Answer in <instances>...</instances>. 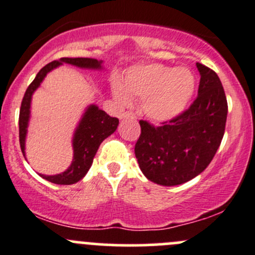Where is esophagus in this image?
<instances>
[{
    "instance_id": "esophagus-1",
    "label": "esophagus",
    "mask_w": 255,
    "mask_h": 255,
    "mask_svg": "<svg viewBox=\"0 0 255 255\" xmlns=\"http://www.w3.org/2000/svg\"><path fill=\"white\" fill-rule=\"evenodd\" d=\"M122 118L123 120H135V115L134 112H130V111H128V112H125L122 115Z\"/></svg>"
}]
</instances>
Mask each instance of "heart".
Masks as SVG:
<instances>
[{
	"label": "heart",
	"instance_id": "b5f03b06",
	"mask_svg": "<svg viewBox=\"0 0 255 255\" xmlns=\"http://www.w3.org/2000/svg\"><path fill=\"white\" fill-rule=\"evenodd\" d=\"M125 92L115 88L122 105L130 103V96L144 100V111L150 120L167 122L185 111L196 91V77L188 68H172L160 63L135 66L126 77Z\"/></svg>",
	"mask_w": 255,
	"mask_h": 255
}]
</instances>
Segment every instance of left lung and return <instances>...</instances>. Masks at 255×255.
<instances>
[{"label": "left lung", "mask_w": 255, "mask_h": 255, "mask_svg": "<svg viewBox=\"0 0 255 255\" xmlns=\"http://www.w3.org/2000/svg\"><path fill=\"white\" fill-rule=\"evenodd\" d=\"M201 81L198 96L178 117L160 126L139 121L134 145L143 174L160 185H178L193 179L209 165L226 130V93L218 75L197 63Z\"/></svg>", "instance_id": "left-lung-1"}]
</instances>
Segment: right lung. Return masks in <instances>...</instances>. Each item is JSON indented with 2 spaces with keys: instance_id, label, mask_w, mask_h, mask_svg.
Here are the masks:
<instances>
[{
  "instance_id": "right-lung-1",
  "label": "right lung",
  "mask_w": 255,
  "mask_h": 255,
  "mask_svg": "<svg viewBox=\"0 0 255 255\" xmlns=\"http://www.w3.org/2000/svg\"><path fill=\"white\" fill-rule=\"evenodd\" d=\"M62 63H70V65L82 68H101L102 62L93 58H83V57H78V58L63 57L61 59L49 62L48 65L44 66L37 73L36 78L32 81V83L26 90V93H24L23 100H22L21 103V110H19V145H21V150L23 155L24 138H26L27 125H28L29 105H31L32 93L41 85L47 73L53 70V68H56L57 66L62 65ZM118 123H120L118 118L111 117L105 111L100 110L97 106L88 107L87 112L85 113L77 130H76L75 138H73V153L75 154H73L71 167L66 172L61 173V174H41V177L48 180V182L54 183V184H73V183H77L78 180L85 177L86 173L88 172V169L92 165L93 158H95L101 143L117 129Z\"/></svg>"
}]
</instances>
